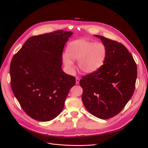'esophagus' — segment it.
Listing matches in <instances>:
<instances>
[{
	"label": "esophagus",
	"instance_id": "34e87169",
	"mask_svg": "<svg viewBox=\"0 0 148 148\" xmlns=\"http://www.w3.org/2000/svg\"><path fill=\"white\" fill-rule=\"evenodd\" d=\"M79 82H80V79L78 77H77L75 78V83H76L77 84H78L79 83Z\"/></svg>",
	"mask_w": 148,
	"mask_h": 148
}]
</instances>
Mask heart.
Listing matches in <instances>:
<instances>
[{
  "mask_svg": "<svg viewBox=\"0 0 148 148\" xmlns=\"http://www.w3.org/2000/svg\"><path fill=\"white\" fill-rule=\"evenodd\" d=\"M107 56L104 44L82 38L71 41L67 47V54L63 55V62L70 71H73L72 61L78 60V66L84 73H94L101 66Z\"/></svg>",
  "mask_w": 148,
  "mask_h": 148,
  "instance_id": "b5f03b06",
  "label": "heart"
}]
</instances>
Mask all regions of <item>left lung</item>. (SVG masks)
I'll list each match as a JSON object with an SVG mask.
<instances>
[{"label":"left lung","instance_id":"1","mask_svg":"<svg viewBox=\"0 0 148 148\" xmlns=\"http://www.w3.org/2000/svg\"><path fill=\"white\" fill-rule=\"evenodd\" d=\"M95 36L106 47L107 56L98 70L80 80L82 99L92 115L107 119L121 112L133 96L137 68L133 56L123 44Z\"/></svg>","mask_w":148,"mask_h":148}]
</instances>
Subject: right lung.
I'll use <instances>...</instances> for the list:
<instances>
[{"label": "right lung", "mask_w": 148, "mask_h": 148, "mask_svg": "<svg viewBox=\"0 0 148 148\" xmlns=\"http://www.w3.org/2000/svg\"><path fill=\"white\" fill-rule=\"evenodd\" d=\"M73 34L60 30L30 37L12 59V92L35 120L46 122L58 116L75 84V77L62 69L63 49Z\"/></svg>", "instance_id": "1"}]
</instances>
